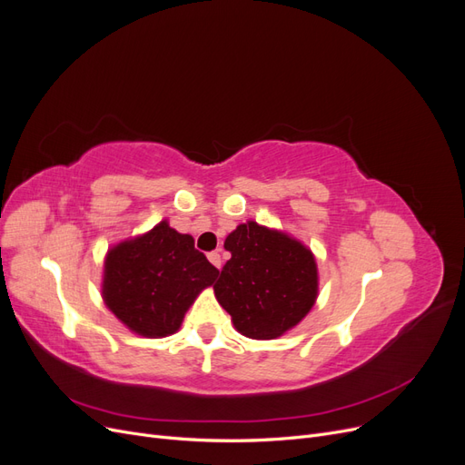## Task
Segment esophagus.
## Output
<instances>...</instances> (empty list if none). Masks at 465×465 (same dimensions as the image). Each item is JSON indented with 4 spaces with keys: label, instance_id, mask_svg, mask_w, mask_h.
I'll list each match as a JSON object with an SVG mask.
<instances>
[{
    "label": "esophagus",
    "instance_id": "34e87169",
    "mask_svg": "<svg viewBox=\"0 0 465 465\" xmlns=\"http://www.w3.org/2000/svg\"><path fill=\"white\" fill-rule=\"evenodd\" d=\"M207 258H209V262L213 263V265L217 267V270H219L221 263H223V260H221V254H219V252H217V250H215V252H211V254H209Z\"/></svg>",
    "mask_w": 465,
    "mask_h": 465
}]
</instances>
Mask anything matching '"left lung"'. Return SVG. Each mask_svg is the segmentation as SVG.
<instances>
[{
    "instance_id": "1",
    "label": "left lung",
    "mask_w": 465,
    "mask_h": 465,
    "mask_svg": "<svg viewBox=\"0 0 465 465\" xmlns=\"http://www.w3.org/2000/svg\"><path fill=\"white\" fill-rule=\"evenodd\" d=\"M231 260L213 285L234 328L250 340H275L311 312L318 267L297 238L248 221L227 236Z\"/></svg>"
}]
</instances>
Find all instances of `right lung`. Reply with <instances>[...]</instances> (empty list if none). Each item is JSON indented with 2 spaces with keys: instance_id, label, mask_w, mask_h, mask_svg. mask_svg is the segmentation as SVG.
<instances>
[{
  "instance_id": "add662e5",
  "label": "right lung",
  "mask_w": 465,
  "mask_h": 465,
  "mask_svg": "<svg viewBox=\"0 0 465 465\" xmlns=\"http://www.w3.org/2000/svg\"><path fill=\"white\" fill-rule=\"evenodd\" d=\"M217 275L190 234L161 221L149 232L108 250L103 299L137 335L166 337L178 331L195 297Z\"/></svg>"
}]
</instances>
